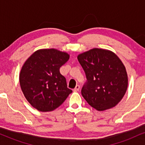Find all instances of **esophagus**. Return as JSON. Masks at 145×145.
Listing matches in <instances>:
<instances>
[{"label": "esophagus", "instance_id": "esophagus-1", "mask_svg": "<svg viewBox=\"0 0 145 145\" xmlns=\"http://www.w3.org/2000/svg\"><path fill=\"white\" fill-rule=\"evenodd\" d=\"M80 90V86L79 85H76V87H75V89H74V91L75 92H77Z\"/></svg>", "mask_w": 145, "mask_h": 145}]
</instances>
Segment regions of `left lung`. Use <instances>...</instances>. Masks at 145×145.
Masks as SVG:
<instances>
[{"mask_svg":"<svg viewBox=\"0 0 145 145\" xmlns=\"http://www.w3.org/2000/svg\"><path fill=\"white\" fill-rule=\"evenodd\" d=\"M87 82L82 87V97L98 111L112 108L125 94L128 77L125 65L113 52L93 48L78 55Z\"/></svg>","mask_w":145,"mask_h":145,"instance_id":"1","label":"left lung"}]
</instances>
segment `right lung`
Returning a JSON list of instances; mask_svg holds the SVG:
<instances>
[{
	"label": "right lung",
	"instance_id": "1",
	"mask_svg": "<svg viewBox=\"0 0 145 145\" xmlns=\"http://www.w3.org/2000/svg\"><path fill=\"white\" fill-rule=\"evenodd\" d=\"M69 59L65 52L50 48L38 50L24 62L19 76L20 87L26 100L37 110H54L72 92L59 71Z\"/></svg>",
	"mask_w": 145,
	"mask_h": 145
}]
</instances>
